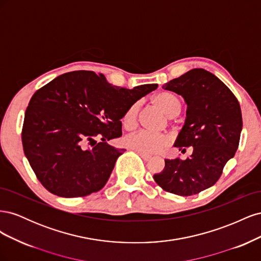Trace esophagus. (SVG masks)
<instances>
[{"label":"esophagus","instance_id":"34e87169","mask_svg":"<svg viewBox=\"0 0 261 261\" xmlns=\"http://www.w3.org/2000/svg\"><path fill=\"white\" fill-rule=\"evenodd\" d=\"M139 153V155L143 158V159L145 160V161H149L150 159H151V155H149V154H145V153H141V152H138Z\"/></svg>","mask_w":261,"mask_h":261}]
</instances>
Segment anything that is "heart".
Returning <instances> with one entry per match:
<instances>
[{"label": "heart", "mask_w": 261, "mask_h": 261, "mask_svg": "<svg viewBox=\"0 0 261 261\" xmlns=\"http://www.w3.org/2000/svg\"><path fill=\"white\" fill-rule=\"evenodd\" d=\"M168 117H174L180 111L179 101L169 92L158 93L153 99ZM139 103L132 105L123 115V125L126 129H133L137 125ZM170 144V138L164 134H155L147 130H138L125 137V145L145 154H153L162 151Z\"/></svg>", "instance_id": "1"}]
</instances>
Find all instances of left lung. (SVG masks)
Wrapping results in <instances>:
<instances>
[{"label":"left lung","mask_w":261,"mask_h":261,"mask_svg":"<svg viewBox=\"0 0 261 261\" xmlns=\"http://www.w3.org/2000/svg\"><path fill=\"white\" fill-rule=\"evenodd\" d=\"M162 88L181 96L186 118L174 147L181 153L193 150L186 160H165L163 171L153 175L164 191L178 196L198 194L216 184L226 162L239 148L242 112L232 91L212 73L193 68Z\"/></svg>","instance_id":"left-lung-1"}]
</instances>
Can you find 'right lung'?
Returning <instances> with one entry per match:
<instances>
[{
	"label": "right lung",
	"mask_w": 261,
	"mask_h": 261,
	"mask_svg": "<svg viewBox=\"0 0 261 261\" xmlns=\"http://www.w3.org/2000/svg\"><path fill=\"white\" fill-rule=\"evenodd\" d=\"M156 87L126 89L102 74L75 70L39 89L26 110L21 140L41 184L65 198L100 191L125 150L107 141L122 136L125 112Z\"/></svg>",
	"instance_id": "1"
}]
</instances>
